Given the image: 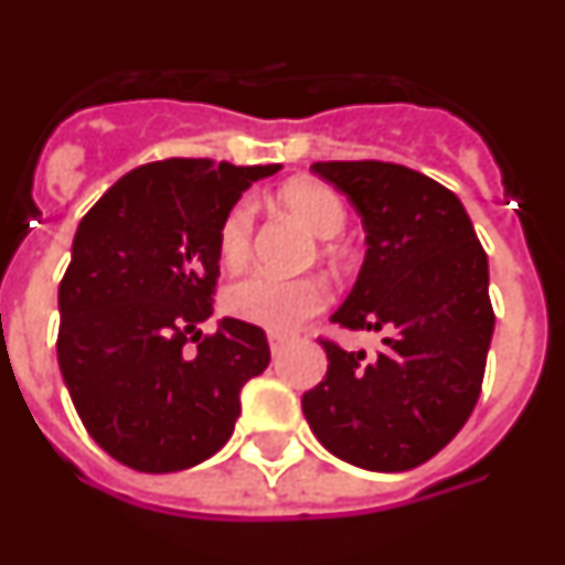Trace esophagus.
<instances>
[{
  "mask_svg": "<svg viewBox=\"0 0 565 565\" xmlns=\"http://www.w3.org/2000/svg\"><path fill=\"white\" fill-rule=\"evenodd\" d=\"M288 342H291V337H288V333H274V331L268 333V344H271L274 356H279V353L286 351Z\"/></svg>",
  "mask_w": 565,
  "mask_h": 565,
  "instance_id": "obj_1",
  "label": "esophagus"
}]
</instances>
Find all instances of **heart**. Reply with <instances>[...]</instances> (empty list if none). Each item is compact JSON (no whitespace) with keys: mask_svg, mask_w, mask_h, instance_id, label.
Returning <instances> with one entry per match:
<instances>
[{"mask_svg":"<svg viewBox=\"0 0 565 565\" xmlns=\"http://www.w3.org/2000/svg\"><path fill=\"white\" fill-rule=\"evenodd\" d=\"M279 203L299 221L306 223L317 237H337L348 223V209L342 198L328 183L294 181L279 192ZM254 239V201L239 198L226 212L217 232L221 259L226 266H239L252 254ZM223 306L232 317L268 328L274 333H288L302 326L308 317L328 306V288L319 279H286L268 271L246 274L226 288Z\"/></svg>","mask_w":565,"mask_h":565,"instance_id":"1","label":"heart"}]
</instances>
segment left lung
<instances>
[{"label": "left lung", "instance_id": "left-lung-1", "mask_svg": "<svg viewBox=\"0 0 565 565\" xmlns=\"http://www.w3.org/2000/svg\"><path fill=\"white\" fill-rule=\"evenodd\" d=\"M313 172L362 217L356 286L333 322L382 331L376 359L322 342L326 379L302 413L328 452L373 472H404L456 438L481 396L495 331L487 252L461 201L416 169L326 161Z\"/></svg>", "mask_w": 565, "mask_h": 565}]
</instances>
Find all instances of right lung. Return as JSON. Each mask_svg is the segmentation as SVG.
Segmentation results:
<instances>
[{
  "instance_id": "right-lung-1",
  "label": "right lung",
  "mask_w": 565,
  "mask_h": 565,
  "mask_svg": "<svg viewBox=\"0 0 565 565\" xmlns=\"http://www.w3.org/2000/svg\"><path fill=\"white\" fill-rule=\"evenodd\" d=\"M277 169L154 161L78 223L58 286V367L87 433L124 467L178 472L212 458L243 384L268 367L263 328L226 317L203 337L198 326L212 317L223 217Z\"/></svg>"
}]
</instances>
